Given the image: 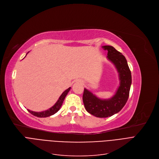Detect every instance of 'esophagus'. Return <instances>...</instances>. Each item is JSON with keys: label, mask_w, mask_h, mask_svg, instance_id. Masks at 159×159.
<instances>
[{"label": "esophagus", "mask_w": 159, "mask_h": 159, "mask_svg": "<svg viewBox=\"0 0 159 159\" xmlns=\"http://www.w3.org/2000/svg\"><path fill=\"white\" fill-rule=\"evenodd\" d=\"M80 83H83V81H81V80H80Z\"/></svg>", "instance_id": "34e87169"}]
</instances>
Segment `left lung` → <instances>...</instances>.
<instances>
[{
	"label": "left lung",
	"mask_w": 159,
	"mask_h": 159,
	"mask_svg": "<svg viewBox=\"0 0 159 159\" xmlns=\"http://www.w3.org/2000/svg\"><path fill=\"white\" fill-rule=\"evenodd\" d=\"M107 57L116 66L119 73L120 84L115 96L109 100H101L84 89L83 94L85 109L90 114L99 118H107L118 112L125 105L129 95L131 73L127 60L121 52L112 46H103Z\"/></svg>",
	"instance_id": "8db88e82"
}]
</instances>
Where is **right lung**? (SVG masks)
I'll return each instance as SVG.
<instances>
[{"label":"right lung","instance_id":"right-lung-1","mask_svg":"<svg viewBox=\"0 0 159 159\" xmlns=\"http://www.w3.org/2000/svg\"><path fill=\"white\" fill-rule=\"evenodd\" d=\"M70 90V87H69V89H66V90H65V91L62 93V94L60 96L58 100L55 103V105H54V106L52 107L49 109L45 111L39 112H34V111L28 110V112H30L34 116H35L37 117H39V118H45V117H48V116H50L51 115H54L55 113H56L59 110L60 107H61V106L62 105V103H63V101L65 100L66 96L67 95L68 93L69 92Z\"/></svg>","mask_w":159,"mask_h":159}]
</instances>
